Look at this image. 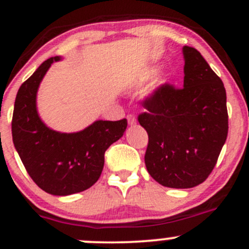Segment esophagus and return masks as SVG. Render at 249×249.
<instances>
[{"label": "esophagus", "mask_w": 249, "mask_h": 249, "mask_svg": "<svg viewBox=\"0 0 249 249\" xmlns=\"http://www.w3.org/2000/svg\"><path fill=\"white\" fill-rule=\"evenodd\" d=\"M126 118H127V123H129V125H135L136 124L135 116H132V114H129V116H127Z\"/></svg>", "instance_id": "1"}]
</instances>
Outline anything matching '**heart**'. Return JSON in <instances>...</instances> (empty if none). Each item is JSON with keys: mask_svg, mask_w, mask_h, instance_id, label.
Here are the masks:
<instances>
[{"mask_svg": "<svg viewBox=\"0 0 249 249\" xmlns=\"http://www.w3.org/2000/svg\"><path fill=\"white\" fill-rule=\"evenodd\" d=\"M159 71H160L159 65H151V67L146 68L144 71H142L140 75H138L136 82L140 83V85H145V83H149L150 81H153L154 78L156 77V75L159 74ZM167 83H168V80H167L166 77L160 78L155 85V89H161V88H163Z\"/></svg>", "mask_w": 249, "mask_h": 249, "instance_id": "heart-1", "label": "heart"}]
</instances>
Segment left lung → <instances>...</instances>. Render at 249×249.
<instances>
[{
	"instance_id": "8db88e82",
	"label": "left lung",
	"mask_w": 249,
	"mask_h": 249,
	"mask_svg": "<svg viewBox=\"0 0 249 249\" xmlns=\"http://www.w3.org/2000/svg\"><path fill=\"white\" fill-rule=\"evenodd\" d=\"M184 88L166 85L143 103L146 171L162 186L191 188L213 172L228 136L227 94L199 51L182 48Z\"/></svg>"
}]
</instances>
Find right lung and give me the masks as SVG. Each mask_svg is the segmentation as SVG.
<instances>
[{
	"label": "right lung",
	"instance_id": "add662e5",
	"mask_svg": "<svg viewBox=\"0 0 249 249\" xmlns=\"http://www.w3.org/2000/svg\"><path fill=\"white\" fill-rule=\"evenodd\" d=\"M61 56L46 59L21 85L12 120L13 143L33 181L53 196H70L93 186L100 178L105 151L123 137L126 119L95 120L77 132L50 129L36 108V93L44 76Z\"/></svg>",
	"mask_w": 249,
	"mask_h": 249
}]
</instances>
